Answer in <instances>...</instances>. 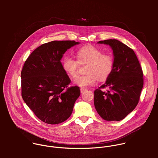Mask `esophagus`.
I'll list each match as a JSON object with an SVG mask.
<instances>
[{
	"label": "esophagus",
	"instance_id": "obj_1",
	"mask_svg": "<svg viewBox=\"0 0 158 158\" xmlns=\"http://www.w3.org/2000/svg\"><path fill=\"white\" fill-rule=\"evenodd\" d=\"M87 90V89H86V88H80V91H81V93L84 92L85 90Z\"/></svg>",
	"mask_w": 158,
	"mask_h": 158
}]
</instances>
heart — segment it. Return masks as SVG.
<instances>
[{"instance_id":"b5f03b06","label":"heart","mask_w":158,"mask_h":158,"mask_svg":"<svg viewBox=\"0 0 158 158\" xmlns=\"http://www.w3.org/2000/svg\"><path fill=\"white\" fill-rule=\"evenodd\" d=\"M78 61L66 56L63 60V68L69 75L75 77L78 74L80 64H86V75L78 76L74 80V84L87 87L94 85L97 80L103 81L111 75L114 66V58L110 53H103L98 48L87 45L77 52Z\"/></svg>"}]
</instances>
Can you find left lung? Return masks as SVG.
Wrapping results in <instances>:
<instances>
[{"label":"left lung","mask_w":158,"mask_h":158,"mask_svg":"<svg viewBox=\"0 0 158 158\" xmlns=\"http://www.w3.org/2000/svg\"><path fill=\"white\" fill-rule=\"evenodd\" d=\"M98 43L111 47L114 66L105 83L94 91V106L104 120L119 121L138 104L143 85V72L135 52L128 46L112 39ZM105 87L109 89L101 90Z\"/></svg>","instance_id":"1"}]
</instances>
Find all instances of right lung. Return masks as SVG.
<instances>
[{"instance_id":"obj_1","label":"right lung","mask_w":158,"mask_h":158,"mask_svg":"<svg viewBox=\"0 0 158 158\" xmlns=\"http://www.w3.org/2000/svg\"><path fill=\"white\" fill-rule=\"evenodd\" d=\"M75 41H53L36 48L21 71L23 101L41 121L55 125L66 120L80 95L78 86L68 87L70 80L61 60Z\"/></svg>"}]
</instances>
